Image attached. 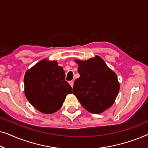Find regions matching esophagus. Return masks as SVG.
Listing matches in <instances>:
<instances>
[{"mask_svg":"<svg viewBox=\"0 0 148 148\" xmlns=\"http://www.w3.org/2000/svg\"><path fill=\"white\" fill-rule=\"evenodd\" d=\"M69 84H70V86L72 87H73V84H74V82H73V81H69Z\"/></svg>","mask_w":148,"mask_h":148,"instance_id":"1","label":"esophagus"}]
</instances>
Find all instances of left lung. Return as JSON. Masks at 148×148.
<instances>
[{"label": "left lung", "mask_w": 148, "mask_h": 148, "mask_svg": "<svg viewBox=\"0 0 148 148\" xmlns=\"http://www.w3.org/2000/svg\"><path fill=\"white\" fill-rule=\"evenodd\" d=\"M75 62L80 77L75 81L73 94L87 110L96 114L104 112L113 104L119 92L116 74L98 56Z\"/></svg>", "instance_id": "8db88e82"}]
</instances>
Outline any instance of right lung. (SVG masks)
Wrapping results in <instances>:
<instances>
[{"mask_svg":"<svg viewBox=\"0 0 148 148\" xmlns=\"http://www.w3.org/2000/svg\"><path fill=\"white\" fill-rule=\"evenodd\" d=\"M25 94L32 106L44 114L61 108L66 95L72 93L65 73L56 61L46 59L28 70L24 77Z\"/></svg>","mask_w":148,"mask_h":148,"instance_id":"add662e5","label":"right lung"}]
</instances>
